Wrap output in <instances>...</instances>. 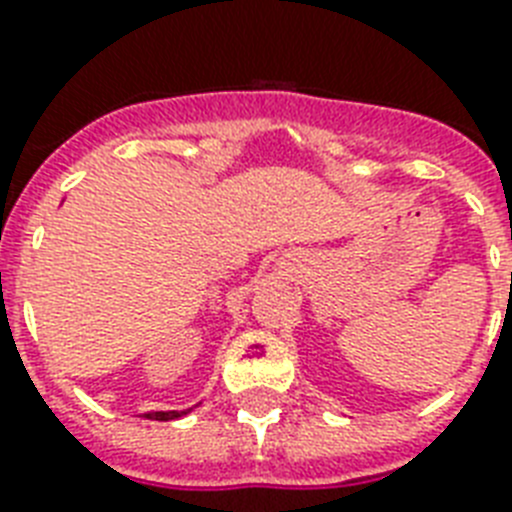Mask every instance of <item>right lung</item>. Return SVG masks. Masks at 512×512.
Here are the masks:
<instances>
[{
  "mask_svg": "<svg viewBox=\"0 0 512 512\" xmlns=\"http://www.w3.org/2000/svg\"><path fill=\"white\" fill-rule=\"evenodd\" d=\"M189 410H165V413L157 410V413H144V418H149V421H173V418H181V415H186Z\"/></svg>",
  "mask_w": 512,
  "mask_h": 512,
  "instance_id": "1",
  "label": "right lung"
}]
</instances>
